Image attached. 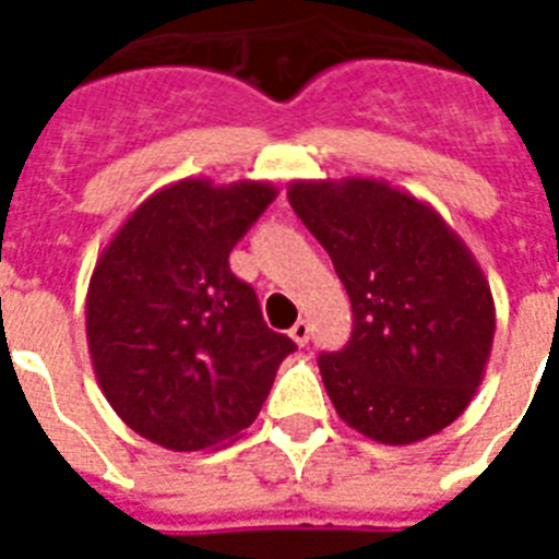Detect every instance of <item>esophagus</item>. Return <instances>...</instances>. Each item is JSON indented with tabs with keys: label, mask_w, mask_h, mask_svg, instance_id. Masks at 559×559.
<instances>
[{
	"label": "esophagus",
	"mask_w": 559,
	"mask_h": 559,
	"mask_svg": "<svg viewBox=\"0 0 559 559\" xmlns=\"http://www.w3.org/2000/svg\"><path fill=\"white\" fill-rule=\"evenodd\" d=\"M289 336H293V342H296L298 348H305L307 342H310V322L298 319V322L289 328Z\"/></svg>",
	"instance_id": "obj_1"
}]
</instances>
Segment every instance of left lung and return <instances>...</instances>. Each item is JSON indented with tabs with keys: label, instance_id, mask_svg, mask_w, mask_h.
<instances>
[{
	"label": "left lung",
	"instance_id": "1",
	"mask_svg": "<svg viewBox=\"0 0 559 559\" xmlns=\"http://www.w3.org/2000/svg\"><path fill=\"white\" fill-rule=\"evenodd\" d=\"M289 205L348 289L354 333L319 371L336 415L371 441L438 435L476 397L496 305L447 219L385 179H296Z\"/></svg>",
	"mask_w": 559,
	"mask_h": 559
}]
</instances>
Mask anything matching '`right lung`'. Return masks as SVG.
Segmentation results:
<instances>
[{"instance_id": "1", "label": "right lung", "mask_w": 559, "mask_h": 559, "mask_svg": "<svg viewBox=\"0 0 559 559\" xmlns=\"http://www.w3.org/2000/svg\"><path fill=\"white\" fill-rule=\"evenodd\" d=\"M275 197L263 179H179L151 193L98 254L86 289L92 368L116 415L165 450L237 441L296 350L228 270V252Z\"/></svg>"}]
</instances>
